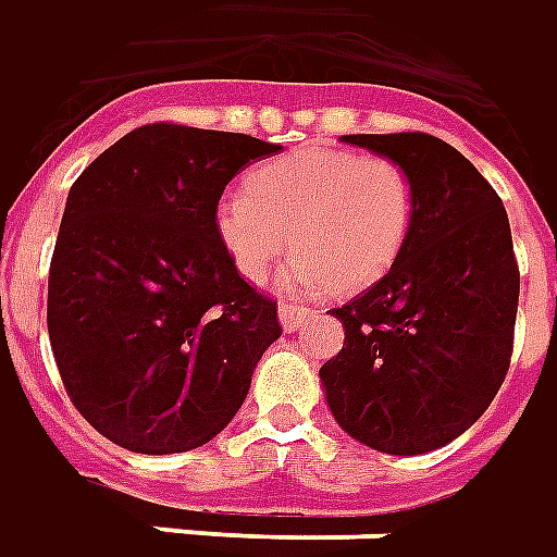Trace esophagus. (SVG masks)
I'll list each match as a JSON object with an SVG mask.
<instances>
[{
	"instance_id": "34e87169",
	"label": "esophagus",
	"mask_w": 557,
	"mask_h": 557,
	"mask_svg": "<svg viewBox=\"0 0 557 557\" xmlns=\"http://www.w3.org/2000/svg\"><path fill=\"white\" fill-rule=\"evenodd\" d=\"M314 318H318L314 309H302V306H290V302H282V306H278V323H282L285 333H294V330L306 326V323L314 321Z\"/></svg>"
}]
</instances>
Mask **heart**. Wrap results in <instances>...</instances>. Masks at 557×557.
Masks as SVG:
<instances>
[{"instance_id": "obj_1", "label": "heart", "mask_w": 557, "mask_h": 557, "mask_svg": "<svg viewBox=\"0 0 557 557\" xmlns=\"http://www.w3.org/2000/svg\"><path fill=\"white\" fill-rule=\"evenodd\" d=\"M417 188L389 159L306 146L267 161L219 200L215 231L239 275L260 282L290 243L287 290H357L377 282L411 234ZM295 236H289V231Z\"/></svg>"}]
</instances>
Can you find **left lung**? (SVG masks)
Returning a JSON list of instances; mask_svg holds the SVG:
<instances>
[{
    "instance_id": "1",
    "label": "left lung",
    "mask_w": 557,
    "mask_h": 557,
    "mask_svg": "<svg viewBox=\"0 0 557 557\" xmlns=\"http://www.w3.org/2000/svg\"><path fill=\"white\" fill-rule=\"evenodd\" d=\"M411 173V234L384 278L330 314L321 366L335 423L389 456H420L483 417L510 369L519 267L507 209L471 161L432 134H345Z\"/></svg>"
}]
</instances>
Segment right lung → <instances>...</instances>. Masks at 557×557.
Here are the masks:
<instances>
[{"instance_id": "add662e5", "label": "right lung", "mask_w": 557, "mask_h": 557, "mask_svg": "<svg viewBox=\"0 0 557 557\" xmlns=\"http://www.w3.org/2000/svg\"><path fill=\"white\" fill-rule=\"evenodd\" d=\"M282 146L156 122L71 185L50 260L47 330L74 408L146 456L203 447L243 408L282 335L270 297L215 231L224 185Z\"/></svg>"}]
</instances>
